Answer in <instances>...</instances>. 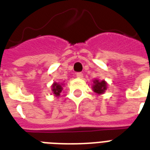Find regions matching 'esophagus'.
Masks as SVG:
<instances>
[{"label": "esophagus", "instance_id": "obj_1", "mask_svg": "<svg viewBox=\"0 0 150 150\" xmlns=\"http://www.w3.org/2000/svg\"><path fill=\"white\" fill-rule=\"evenodd\" d=\"M76 76H77V78H83V74L82 72H78L76 74Z\"/></svg>", "mask_w": 150, "mask_h": 150}]
</instances>
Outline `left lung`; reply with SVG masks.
Listing matches in <instances>:
<instances>
[{"label": "left lung", "mask_w": 150, "mask_h": 150, "mask_svg": "<svg viewBox=\"0 0 150 150\" xmlns=\"http://www.w3.org/2000/svg\"><path fill=\"white\" fill-rule=\"evenodd\" d=\"M93 91L98 94V95H101L103 94L107 88V83L104 80L99 81L98 79L94 80V85H93Z\"/></svg>", "instance_id": "1"}]
</instances>
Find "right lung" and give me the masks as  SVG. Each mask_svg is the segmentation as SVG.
<instances>
[{
	"instance_id": "add662e5",
	"label": "right lung",
	"mask_w": 150,
	"mask_h": 150,
	"mask_svg": "<svg viewBox=\"0 0 150 150\" xmlns=\"http://www.w3.org/2000/svg\"><path fill=\"white\" fill-rule=\"evenodd\" d=\"M52 90L53 94L55 95V96H56V97L59 96L61 91H62V90H63V84L58 83H54L52 84Z\"/></svg>"
}]
</instances>
